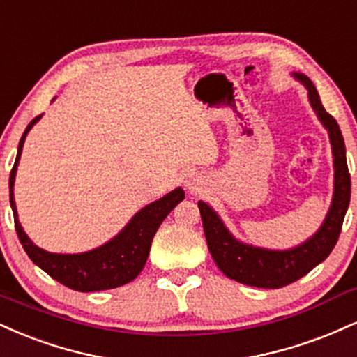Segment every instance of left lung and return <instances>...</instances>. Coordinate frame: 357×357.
<instances>
[{"mask_svg": "<svg viewBox=\"0 0 357 357\" xmlns=\"http://www.w3.org/2000/svg\"><path fill=\"white\" fill-rule=\"evenodd\" d=\"M296 78L303 81L307 88L311 106L328 130L331 146H333L334 197L321 229L301 246L289 249V251H269V249L252 248L236 241L222 225V221L218 218V214L203 201L197 203L201 220H203L206 241H208L209 252H211L214 263L227 278L243 282L246 286L278 289V287L287 286L306 276L312 268L323 263L336 246L347 206H349L351 174L347 169L346 146L339 124L324 109L312 81L301 75H296Z\"/></svg>", "mask_w": 357, "mask_h": 357, "instance_id": "obj_1", "label": "left lung"}]
</instances>
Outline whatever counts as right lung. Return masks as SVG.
Returning <instances> with one entry per match:
<instances>
[{"mask_svg": "<svg viewBox=\"0 0 357 357\" xmlns=\"http://www.w3.org/2000/svg\"><path fill=\"white\" fill-rule=\"evenodd\" d=\"M40 118L41 114L36 116L21 136L18 154H16L15 166L10 174V203L13 216H15L16 234H18L24 251L43 271L48 273L61 284L70 289L79 291V293L113 289V287L131 282L144 268L158 227L161 226L167 214L173 211L174 206L184 199V191L178 188L161 199L148 204L132 218L130 225L124 227L114 239H111L105 246L93 249V251L81 252V255H53V252L34 246L18 221L13 186H15L16 167H18L24 137Z\"/></svg>", "mask_w": 357, "mask_h": 357, "instance_id": "obj_1", "label": "right lung"}]
</instances>
